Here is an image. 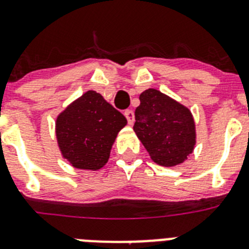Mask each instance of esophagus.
<instances>
[{
	"label": "esophagus",
	"mask_w": 249,
	"mask_h": 249,
	"mask_svg": "<svg viewBox=\"0 0 249 249\" xmlns=\"http://www.w3.org/2000/svg\"><path fill=\"white\" fill-rule=\"evenodd\" d=\"M124 116H126L127 121H128V124H133V122H135V113H133V111L127 109V111H124Z\"/></svg>",
	"instance_id": "1"
}]
</instances>
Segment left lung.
<instances>
[{"label": "left lung", "mask_w": 249, "mask_h": 249, "mask_svg": "<svg viewBox=\"0 0 249 249\" xmlns=\"http://www.w3.org/2000/svg\"><path fill=\"white\" fill-rule=\"evenodd\" d=\"M133 131L160 166L183 163L196 146V124L191 111L158 89L140 94Z\"/></svg>", "instance_id": "8db88e82"}]
</instances>
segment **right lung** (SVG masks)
<instances>
[{"mask_svg":"<svg viewBox=\"0 0 249 249\" xmlns=\"http://www.w3.org/2000/svg\"><path fill=\"white\" fill-rule=\"evenodd\" d=\"M126 117L96 91H87L56 120V137L62 157L74 168L97 171L108 162Z\"/></svg>","mask_w":249,"mask_h":249,"instance_id":"1","label":"right lung"}]
</instances>
